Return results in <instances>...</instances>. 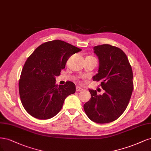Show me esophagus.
<instances>
[{"label": "esophagus", "mask_w": 151, "mask_h": 151, "mask_svg": "<svg viewBox=\"0 0 151 151\" xmlns=\"http://www.w3.org/2000/svg\"><path fill=\"white\" fill-rule=\"evenodd\" d=\"M76 91L77 92L81 91H83V89H82L81 88H80V87H79V86H77L76 88Z\"/></svg>", "instance_id": "34e87169"}]
</instances>
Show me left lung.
<instances>
[{"instance_id":"left-lung-1","label":"left lung","mask_w":151,"mask_h":151,"mask_svg":"<svg viewBox=\"0 0 151 151\" xmlns=\"http://www.w3.org/2000/svg\"><path fill=\"white\" fill-rule=\"evenodd\" d=\"M99 57L98 73L93 81H101L103 95L89 90L91 99L83 105L88 117L98 124H106L117 119L129 103L134 89L133 73L128 58L120 48L110 45L93 47Z\"/></svg>"}]
</instances>
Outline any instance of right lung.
Masks as SVG:
<instances>
[{
  "instance_id": "add662e5",
  "label": "right lung",
  "mask_w": 151,
  "mask_h": 151,
  "mask_svg": "<svg viewBox=\"0 0 151 151\" xmlns=\"http://www.w3.org/2000/svg\"><path fill=\"white\" fill-rule=\"evenodd\" d=\"M80 48L61 40L46 42L37 47L24 64L19 81V91L24 109L33 117L46 120L62 109L66 97L75 93V85L67 81L56 85L69 58Z\"/></svg>"
}]
</instances>
